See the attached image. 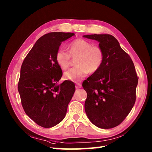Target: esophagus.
<instances>
[{
    "label": "esophagus",
    "mask_w": 152,
    "mask_h": 152,
    "mask_svg": "<svg viewBox=\"0 0 152 152\" xmlns=\"http://www.w3.org/2000/svg\"><path fill=\"white\" fill-rule=\"evenodd\" d=\"M82 87V85L80 83H76V88H80Z\"/></svg>",
    "instance_id": "obj_1"
}]
</instances>
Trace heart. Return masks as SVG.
Returning <instances> with one entry per match:
<instances>
[{"instance_id":"heart-1","label":"heart","mask_w":152,"mask_h":152,"mask_svg":"<svg viewBox=\"0 0 152 152\" xmlns=\"http://www.w3.org/2000/svg\"><path fill=\"white\" fill-rule=\"evenodd\" d=\"M68 54L66 50L59 49L55 54V61L60 68L67 69L70 66L71 57L78 56L77 66L64 74L67 80L78 82L88 75L90 71L95 72L100 69L104 61V53L99 46L84 39H76L67 45Z\"/></svg>"}]
</instances>
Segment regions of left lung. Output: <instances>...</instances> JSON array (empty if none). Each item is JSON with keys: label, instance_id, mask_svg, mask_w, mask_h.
<instances>
[{"label": "left lung", "instance_id": "left-lung-1", "mask_svg": "<svg viewBox=\"0 0 152 152\" xmlns=\"http://www.w3.org/2000/svg\"><path fill=\"white\" fill-rule=\"evenodd\" d=\"M83 37L97 40L104 53L102 66L83 82L87 93L86 114L99 128H114L126 118L135 103L139 77L131 57L114 37L91 34Z\"/></svg>", "mask_w": 152, "mask_h": 152}]
</instances>
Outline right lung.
Instances as JSON below:
<instances>
[{"label": "right lung", "instance_id": "right-lung-1", "mask_svg": "<svg viewBox=\"0 0 152 152\" xmlns=\"http://www.w3.org/2000/svg\"><path fill=\"white\" fill-rule=\"evenodd\" d=\"M74 35L46 34L36 42L21 65L18 83L21 105L26 114L44 128L54 126L64 120L75 91L72 81L57 85L62 71L55 61L61 42Z\"/></svg>", "mask_w": 152, "mask_h": 152}]
</instances>
